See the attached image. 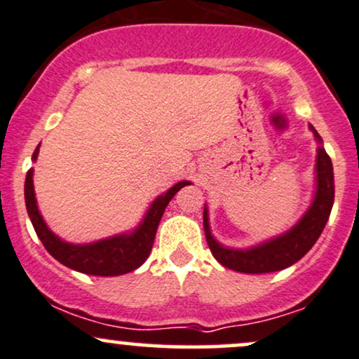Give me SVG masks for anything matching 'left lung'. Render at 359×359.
<instances>
[{
    "mask_svg": "<svg viewBox=\"0 0 359 359\" xmlns=\"http://www.w3.org/2000/svg\"><path fill=\"white\" fill-rule=\"evenodd\" d=\"M309 129L313 130L316 141L319 142L318 158H316V195L313 205L309 206L304 217L289 231L252 248H243V250L226 248L213 238L212 231H210L208 210L205 206L203 226L206 242H208L213 257L223 267L242 273H269L282 271L301 260L321 237L331 215L332 203H334V172H332L331 158L323 147L321 136L311 124Z\"/></svg>",
    "mask_w": 359,
    "mask_h": 359,
    "instance_id": "1",
    "label": "left lung"
}]
</instances>
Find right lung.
<instances>
[{"label": "right lung", "mask_w": 359, "mask_h": 359, "mask_svg": "<svg viewBox=\"0 0 359 359\" xmlns=\"http://www.w3.org/2000/svg\"><path fill=\"white\" fill-rule=\"evenodd\" d=\"M38 147L33 153V161H36ZM187 184L191 183L189 181H180L175 187L168 189L166 193H163L161 196L156 198L151 203L149 210H147L144 220L134 231L99 240V242L94 243H86V245L63 242L46 226L36 206L35 188H33V170H28L27 180H25V203H27L28 217L33 223V229H35L38 238L41 240L46 252L53 259H57L58 262L67 265V267L74 269V271L88 273V276L112 277L136 271L137 267H141L146 262V259L151 254V248H153L156 230H158L159 222H161L164 210H166L171 198Z\"/></svg>", "instance_id": "add662e5"}]
</instances>
